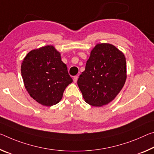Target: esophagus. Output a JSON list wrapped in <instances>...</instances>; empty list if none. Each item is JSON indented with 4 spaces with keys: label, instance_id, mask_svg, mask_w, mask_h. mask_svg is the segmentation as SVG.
I'll list each match as a JSON object with an SVG mask.
<instances>
[{
    "label": "esophagus",
    "instance_id": "1",
    "mask_svg": "<svg viewBox=\"0 0 154 154\" xmlns=\"http://www.w3.org/2000/svg\"><path fill=\"white\" fill-rule=\"evenodd\" d=\"M77 79H78V76H75L73 77V82L75 83H76L77 82Z\"/></svg>",
    "mask_w": 154,
    "mask_h": 154
}]
</instances>
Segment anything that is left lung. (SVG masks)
Wrapping results in <instances>:
<instances>
[{
  "label": "left lung",
  "mask_w": 154,
  "mask_h": 154,
  "mask_svg": "<svg viewBox=\"0 0 154 154\" xmlns=\"http://www.w3.org/2000/svg\"><path fill=\"white\" fill-rule=\"evenodd\" d=\"M126 78V59L123 53L111 44L101 43L90 52L77 85L87 103L101 107L115 99Z\"/></svg>",
  "instance_id": "1"
}]
</instances>
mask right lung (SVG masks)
Here are the masks:
<instances>
[{"label":"right lung","mask_w":154,"mask_h":154,"mask_svg":"<svg viewBox=\"0 0 154 154\" xmlns=\"http://www.w3.org/2000/svg\"><path fill=\"white\" fill-rule=\"evenodd\" d=\"M21 75L31 97L45 106L59 103L72 82L60 53L52 45L29 52L22 62Z\"/></svg>","instance_id":"add662e5"}]
</instances>
